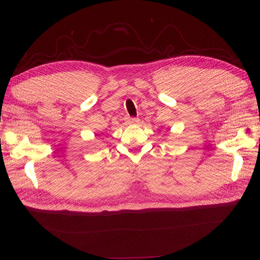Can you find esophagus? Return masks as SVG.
<instances>
[{
	"label": "esophagus",
	"instance_id": "1",
	"mask_svg": "<svg viewBox=\"0 0 260 260\" xmlns=\"http://www.w3.org/2000/svg\"><path fill=\"white\" fill-rule=\"evenodd\" d=\"M139 118H133V117H128L127 118V124H129V125H134V124H137L139 123Z\"/></svg>",
	"mask_w": 260,
	"mask_h": 260
}]
</instances>
